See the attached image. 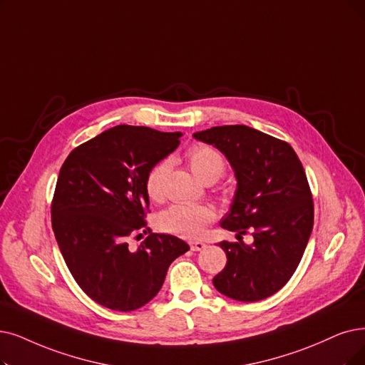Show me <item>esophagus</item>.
I'll use <instances>...</instances> for the list:
<instances>
[{
    "mask_svg": "<svg viewBox=\"0 0 365 365\" xmlns=\"http://www.w3.org/2000/svg\"><path fill=\"white\" fill-rule=\"evenodd\" d=\"M190 249L193 252H200L203 249H207V244L203 241H193V242H190Z\"/></svg>",
    "mask_w": 365,
    "mask_h": 365,
    "instance_id": "1",
    "label": "esophagus"
}]
</instances>
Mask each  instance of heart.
I'll return each mask as SVG.
<instances>
[{
  "mask_svg": "<svg viewBox=\"0 0 365 365\" xmlns=\"http://www.w3.org/2000/svg\"><path fill=\"white\" fill-rule=\"evenodd\" d=\"M188 163L197 178L203 182L217 181L225 172V160L215 150L197 145L188 151ZM169 170V162L157 163L145 178V190L153 200L162 199L165 190V178ZM215 211L208 205H184L177 203L160 212L157 225L163 232L181 238L193 240L200 237L205 227L214 222Z\"/></svg>",
  "mask_w": 365,
  "mask_h": 365,
  "instance_id": "1",
  "label": "heart"
}]
</instances>
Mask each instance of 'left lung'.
Here are the masks:
<instances>
[{
  "label": "left lung",
  "instance_id": "1",
  "mask_svg": "<svg viewBox=\"0 0 365 365\" xmlns=\"http://www.w3.org/2000/svg\"><path fill=\"white\" fill-rule=\"evenodd\" d=\"M195 139L223 153L237 190L222 227L253 244L220 242L227 262L214 279L218 292L242 302L274 295L299 265L313 229V197L304 168L287 142L247 125L202 130Z\"/></svg>",
  "mask_w": 365,
  "mask_h": 365
}]
</instances>
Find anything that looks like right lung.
<instances>
[{
    "instance_id": "add662e5",
    "label": "right lung",
    "mask_w": 365,
    "mask_h": 365,
    "mask_svg": "<svg viewBox=\"0 0 365 365\" xmlns=\"http://www.w3.org/2000/svg\"><path fill=\"white\" fill-rule=\"evenodd\" d=\"M181 132L115 125L73 150L58 175L52 229L83 292L116 312H132L162 289L169 265L190 250L182 240L145 223L148 172L178 148ZM148 232L136 251L126 238ZM142 235V233H139Z\"/></svg>"
}]
</instances>
